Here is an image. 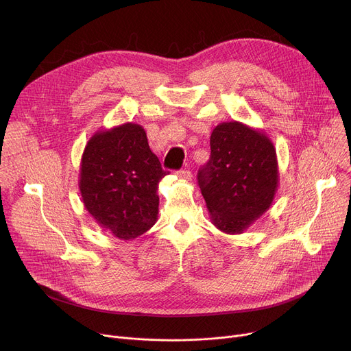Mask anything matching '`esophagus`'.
Listing matches in <instances>:
<instances>
[{"label": "esophagus", "mask_w": 351, "mask_h": 351, "mask_svg": "<svg viewBox=\"0 0 351 351\" xmlns=\"http://www.w3.org/2000/svg\"><path fill=\"white\" fill-rule=\"evenodd\" d=\"M178 176H179L180 179L190 180V179H192V172H190L189 169H180V171H178Z\"/></svg>", "instance_id": "34e87169"}]
</instances>
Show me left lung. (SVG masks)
I'll use <instances>...</instances> for the list:
<instances>
[{
  "instance_id": "obj_1",
  "label": "left lung",
  "mask_w": 351,
  "mask_h": 351,
  "mask_svg": "<svg viewBox=\"0 0 351 351\" xmlns=\"http://www.w3.org/2000/svg\"><path fill=\"white\" fill-rule=\"evenodd\" d=\"M211 155L197 180L213 224L242 234L273 203L278 167L273 143L239 121L218 124L210 137Z\"/></svg>"
}]
</instances>
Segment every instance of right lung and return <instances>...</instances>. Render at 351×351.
I'll use <instances>...</instances> for the list:
<instances>
[{
	"label": "right lung",
	"mask_w": 351,
	"mask_h": 351,
	"mask_svg": "<svg viewBox=\"0 0 351 351\" xmlns=\"http://www.w3.org/2000/svg\"><path fill=\"white\" fill-rule=\"evenodd\" d=\"M168 173L149 149L140 124L125 123L98 132L81 159L84 206L99 227L116 238L134 239L155 224L158 183Z\"/></svg>",
	"instance_id": "add662e5"
}]
</instances>
